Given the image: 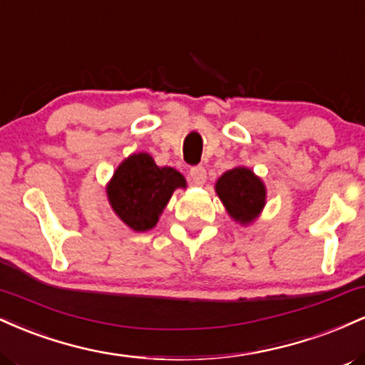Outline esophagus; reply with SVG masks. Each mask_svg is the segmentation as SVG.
Here are the masks:
<instances>
[{"mask_svg":"<svg viewBox=\"0 0 365 365\" xmlns=\"http://www.w3.org/2000/svg\"><path fill=\"white\" fill-rule=\"evenodd\" d=\"M190 178L195 185H204L207 178L206 168L204 166H194V168H190Z\"/></svg>","mask_w":365,"mask_h":365,"instance_id":"1","label":"esophagus"}]
</instances>
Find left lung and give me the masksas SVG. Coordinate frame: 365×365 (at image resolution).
<instances>
[{"mask_svg":"<svg viewBox=\"0 0 365 365\" xmlns=\"http://www.w3.org/2000/svg\"><path fill=\"white\" fill-rule=\"evenodd\" d=\"M216 194L232 220L240 225L252 223L266 204V187L262 180L244 166L221 175L216 182Z\"/></svg>","mask_w":365,"mask_h":365,"instance_id":"1","label":"left lung"}]
</instances>
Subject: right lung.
<instances>
[{"label": "right lung", "mask_w": 365, "mask_h": 365, "mask_svg": "<svg viewBox=\"0 0 365 365\" xmlns=\"http://www.w3.org/2000/svg\"><path fill=\"white\" fill-rule=\"evenodd\" d=\"M187 182L175 168H159L148 153L132 154L116 168L108 183V200L113 211L133 232L154 228L177 188Z\"/></svg>", "instance_id": "1"}]
</instances>
